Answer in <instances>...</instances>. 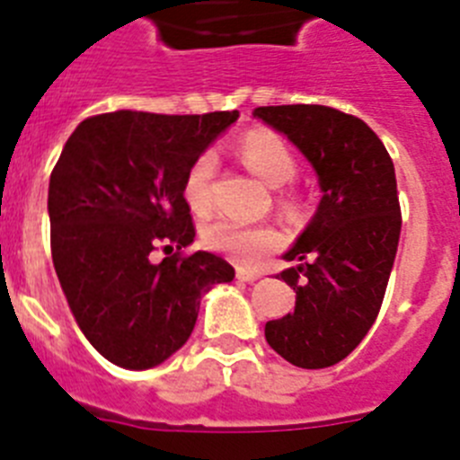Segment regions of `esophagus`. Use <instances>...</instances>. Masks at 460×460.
<instances>
[{
    "instance_id": "1",
    "label": "esophagus",
    "mask_w": 460,
    "mask_h": 460,
    "mask_svg": "<svg viewBox=\"0 0 460 460\" xmlns=\"http://www.w3.org/2000/svg\"><path fill=\"white\" fill-rule=\"evenodd\" d=\"M237 279L246 280V283H253V280L260 279V274L253 270H246V267H237Z\"/></svg>"
}]
</instances>
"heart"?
Instances as JSON below:
<instances>
[{
	"label": "heart",
	"instance_id": "1",
	"mask_svg": "<svg viewBox=\"0 0 460 460\" xmlns=\"http://www.w3.org/2000/svg\"><path fill=\"white\" fill-rule=\"evenodd\" d=\"M239 156L249 170H253L267 184L280 186L292 180L296 161L288 142L271 131H253L239 142ZM214 174L217 156L214 152H202L195 158L184 177V198L195 214H205L214 198ZM202 243L207 249L226 253L227 258L253 265L267 251H274L280 243V234L270 226H243L230 218H217L202 227Z\"/></svg>",
	"mask_w": 460,
	"mask_h": 460
}]
</instances>
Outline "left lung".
Returning <instances> with one entry per match:
<instances>
[{
    "mask_svg": "<svg viewBox=\"0 0 460 460\" xmlns=\"http://www.w3.org/2000/svg\"><path fill=\"white\" fill-rule=\"evenodd\" d=\"M311 161L323 200L283 258L295 313L265 324L267 343L299 368H327L355 350L380 313L401 234L396 172L380 137L359 117L327 105H262Z\"/></svg>",
    "mask_w": 460,
    "mask_h": 460,
    "instance_id": "obj_1",
    "label": "left lung"
}]
</instances>
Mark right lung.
Segmentation results:
<instances>
[{
  "label": "right lung",
  "instance_id": "right-lung-1",
  "mask_svg": "<svg viewBox=\"0 0 460 460\" xmlns=\"http://www.w3.org/2000/svg\"><path fill=\"white\" fill-rule=\"evenodd\" d=\"M237 117L93 115L52 168V265L83 334L117 367L142 371L168 359L189 341L202 295L234 279L218 255L184 253L195 237L184 177ZM158 248L166 258L152 263Z\"/></svg>",
  "mask_w": 460,
  "mask_h": 460
}]
</instances>
